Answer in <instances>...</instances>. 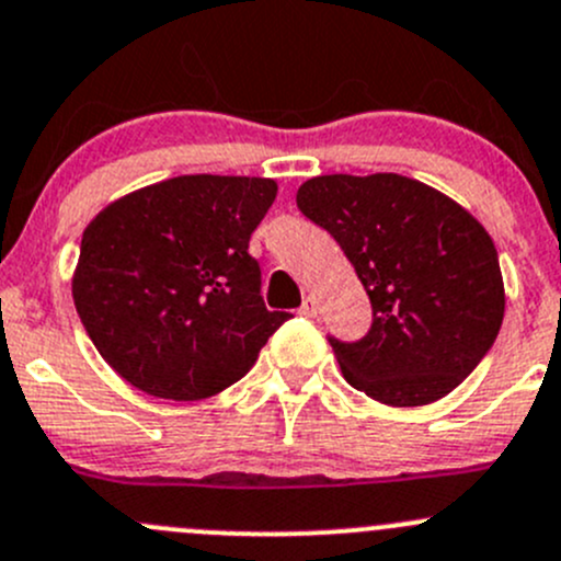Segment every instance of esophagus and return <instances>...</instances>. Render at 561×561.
<instances>
[{
    "instance_id": "1",
    "label": "esophagus",
    "mask_w": 561,
    "mask_h": 561,
    "mask_svg": "<svg viewBox=\"0 0 561 561\" xmlns=\"http://www.w3.org/2000/svg\"><path fill=\"white\" fill-rule=\"evenodd\" d=\"M298 312L307 314V317H314L317 314V301H314V298L312 296L304 298V304H301V309H298Z\"/></svg>"
}]
</instances>
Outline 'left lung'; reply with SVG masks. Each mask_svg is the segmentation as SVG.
<instances>
[{"mask_svg":"<svg viewBox=\"0 0 561 561\" xmlns=\"http://www.w3.org/2000/svg\"><path fill=\"white\" fill-rule=\"evenodd\" d=\"M304 217L325 228L369 293V333L331 339L344 380L388 407H423L472 375L500 333L505 285L483 225L399 173L314 175Z\"/></svg>","mask_w":561,"mask_h":561,"instance_id":"left-lung-1","label":"left lung"}]
</instances>
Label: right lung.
<instances>
[{"label":"right lung","mask_w":561,"mask_h":561,"mask_svg":"<svg viewBox=\"0 0 561 561\" xmlns=\"http://www.w3.org/2000/svg\"><path fill=\"white\" fill-rule=\"evenodd\" d=\"M274 179L175 175L87 225L72 301L105 364L157 399L197 401L230 388L287 320L260 296L249 239Z\"/></svg>","instance_id":"obj_1"}]
</instances>
